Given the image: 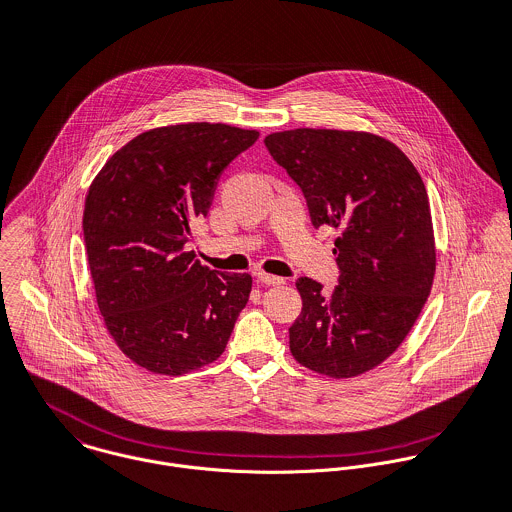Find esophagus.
Masks as SVG:
<instances>
[{
  "label": "esophagus",
  "instance_id": "1",
  "mask_svg": "<svg viewBox=\"0 0 512 512\" xmlns=\"http://www.w3.org/2000/svg\"><path fill=\"white\" fill-rule=\"evenodd\" d=\"M258 280L266 286H282L284 284V278L280 276H274V274H268V272H258Z\"/></svg>",
  "mask_w": 512,
  "mask_h": 512
}]
</instances>
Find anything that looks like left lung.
<instances>
[{"label": "left lung", "instance_id": "obj_1", "mask_svg": "<svg viewBox=\"0 0 512 512\" xmlns=\"http://www.w3.org/2000/svg\"><path fill=\"white\" fill-rule=\"evenodd\" d=\"M302 188L316 228L338 232L340 284L300 278L294 359L349 379L383 363L415 326L433 288L437 250L423 178L391 141L365 131L292 129L264 139Z\"/></svg>", "mask_w": 512, "mask_h": 512}]
</instances>
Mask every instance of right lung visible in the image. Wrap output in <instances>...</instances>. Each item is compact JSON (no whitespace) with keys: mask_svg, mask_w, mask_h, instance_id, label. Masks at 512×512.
<instances>
[{"mask_svg":"<svg viewBox=\"0 0 512 512\" xmlns=\"http://www.w3.org/2000/svg\"><path fill=\"white\" fill-rule=\"evenodd\" d=\"M260 137L224 123L141 133L93 178L83 236L105 328L137 365L182 375L216 361L252 292L250 274L214 272L184 250L222 171Z\"/></svg>","mask_w":512,"mask_h":512,"instance_id":"1","label":"right lung"}]
</instances>
